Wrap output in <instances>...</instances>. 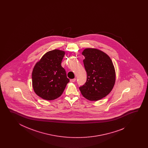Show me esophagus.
Here are the masks:
<instances>
[{
  "mask_svg": "<svg viewBox=\"0 0 148 148\" xmlns=\"http://www.w3.org/2000/svg\"><path fill=\"white\" fill-rule=\"evenodd\" d=\"M75 80H76V79H70V82H75Z\"/></svg>",
  "mask_w": 148,
  "mask_h": 148,
  "instance_id": "esophagus-1",
  "label": "esophagus"
}]
</instances>
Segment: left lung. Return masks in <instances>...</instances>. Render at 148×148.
Segmentation results:
<instances>
[{
    "mask_svg": "<svg viewBox=\"0 0 148 148\" xmlns=\"http://www.w3.org/2000/svg\"><path fill=\"white\" fill-rule=\"evenodd\" d=\"M82 54L87 72V81L79 87L82 96L91 101H97L109 94L115 82V71L110 57L96 49L88 48Z\"/></svg>",
    "mask_w": 148,
    "mask_h": 148,
    "instance_id": "obj_1",
    "label": "left lung"
}]
</instances>
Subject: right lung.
Instances as JSON below:
<instances>
[{"mask_svg":"<svg viewBox=\"0 0 148 148\" xmlns=\"http://www.w3.org/2000/svg\"><path fill=\"white\" fill-rule=\"evenodd\" d=\"M64 54L59 50L49 51L34 67L32 75L33 89L44 99L51 101L59 97L69 82L61 65Z\"/></svg>","mask_w":148,"mask_h":148,"instance_id":"obj_1","label":"right lung"}]
</instances>
